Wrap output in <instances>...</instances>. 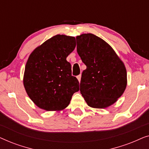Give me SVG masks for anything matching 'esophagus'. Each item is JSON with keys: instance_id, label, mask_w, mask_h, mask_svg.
<instances>
[{"instance_id": "esophagus-1", "label": "esophagus", "mask_w": 149, "mask_h": 149, "mask_svg": "<svg viewBox=\"0 0 149 149\" xmlns=\"http://www.w3.org/2000/svg\"><path fill=\"white\" fill-rule=\"evenodd\" d=\"M81 74L78 75V76H77V79H78L79 83H80V81H81Z\"/></svg>"}]
</instances>
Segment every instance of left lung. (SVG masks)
<instances>
[{
    "instance_id": "8db88e82",
    "label": "left lung",
    "mask_w": 149,
    "mask_h": 149,
    "mask_svg": "<svg viewBox=\"0 0 149 149\" xmlns=\"http://www.w3.org/2000/svg\"><path fill=\"white\" fill-rule=\"evenodd\" d=\"M77 51L87 68L80 91L89 107L105 109L117 101L127 86L125 64L111 46L91 33L77 36Z\"/></svg>"
}]
</instances>
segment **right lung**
Segmentation results:
<instances>
[{
  "instance_id": "obj_1",
  "label": "right lung",
  "mask_w": 149,
  "mask_h": 149,
  "mask_svg": "<svg viewBox=\"0 0 149 149\" xmlns=\"http://www.w3.org/2000/svg\"><path fill=\"white\" fill-rule=\"evenodd\" d=\"M76 47L74 36L57 34L30 54L25 66L24 86L31 100L47 111H60L68 107L79 81L72 76L66 58Z\"/></svg>"
}]
</instances>
